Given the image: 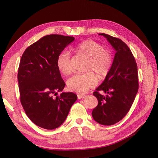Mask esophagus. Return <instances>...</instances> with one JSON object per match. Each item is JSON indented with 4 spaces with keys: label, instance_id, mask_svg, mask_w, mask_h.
<instances>
[{
    "label": "esophagus",
    "instance_id": "obj_1",
    "mask_svg": "<svg viewBox=\"0 0 158 158\" xmlns=\"http://www.w3.org/2000/svg\"><path fill=\"white\" fill-rule=\"evenodd\" d=\"M86 97L85 95L84 94H78V99H84V98Z\"/></svg>",
    "mask_w": 158,
    "mask_h": 158
}]
</instances>
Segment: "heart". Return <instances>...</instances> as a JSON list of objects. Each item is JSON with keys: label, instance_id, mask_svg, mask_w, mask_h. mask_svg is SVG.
Instances as JSON below:
<instances>
[{"label": "heart", "instance_id": "b5f03b06", "mask_svg": "<svg viewBox=\"0 0 158 158\" xmlns=\"http://www.w3.org/2000/svg\"><path fill=\"white\" fill-rule=\"evenodd\" d=\"M79 55L89 58L85 74H77L67 81V88L70 91L77 93H85L97 83V76L99 80L104 79L109 73L112 66L111 53L104 49L103 46L94 40H85L80 43L74 48ZM57 67L64 75L71 74L73 67L70 54L67 51L62 52L57 57ZM97 76L96 77V76Z\"/></svg>", "mask_w": 158, "mask_h": 158}]
</instances>
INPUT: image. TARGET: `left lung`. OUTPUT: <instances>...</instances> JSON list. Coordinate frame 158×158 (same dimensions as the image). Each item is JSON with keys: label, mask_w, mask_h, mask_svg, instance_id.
Masks as SVG:
<instances>
[{"label": "left lung", "mask_w": 158, "mask_h": 158, "mask_svg": "<svg viewBox=\"0 0 158 158\" xmlns=\"http://www.w3.org/2000/svg\"><path fill=\"white\" fill-rule=\"evenodd\" d=\"M99 35L106 38L116 53L109 73L93 94L98 105L92 111V116L97 123L111 126L123 119L133 105L139 89L137 65L126 43L107 34ZM99 90L107 95L100 94Z\"/></svg>", "instance_id": "8db88e82"}]
</instances>
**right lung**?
Here are the masks:
<instances>
[{
	"instance_id": "1",
	"label": "right lung",
	"mask_w": 158,
	"mask_h": 158,
	"mask_svg": "<svg viewBox=\"0 0 158 158\" xmlns=\"http://www.w3.org/2000/svg\"><path fill=\"white\" fill-rule=\"evenodd\" d=\"M74 40L73 36L47 35L27 48L21 57L18 74L21 103L27 116L42 128L60 126L77 100L72 92L57 95L65 83L57 67V59Z\"/></svg>"
}]
</instances>
